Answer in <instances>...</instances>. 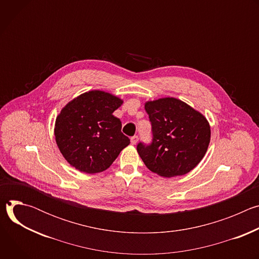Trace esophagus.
Instances as JSON below:
<instances>
[{"mask_svg": "<svg viewBox=\"0 0 259 259\" xmlns=\"http://www.w3.org/2000/svg\"><path fill=\"white\" fill-rule=\"evenodd\" d=\"M137 141H138V136L137 135H134V136L131 137V144L135 145L137 143Z\"/></svg>", "mask_w": 259, "mask_h": 259, "instance_id": "esophagus-1", "label": "esophagus"}]
</instances>
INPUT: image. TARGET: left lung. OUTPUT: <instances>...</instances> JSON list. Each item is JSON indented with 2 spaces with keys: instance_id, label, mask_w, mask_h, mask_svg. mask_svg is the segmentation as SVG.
Listing matches in <instances>:
<instances>
[{
  "instance_id": "left-lung-1",
  "label": "left lung",
  "mask_w": 259,
  "mask_h": 259,
  "mask_svg": "<svg viewBox=\"0 0 259 259\" xmlns=\"http://www.w3.org/2000/svg\"><path fill=\"white\" fill-rule=\"evenodd\" d=\"M144 108L153 133L151 144H137V152L145 166L163 177L189 173L207 152L211 136L207 119L173 97L147 101Z\"/></svg>"
}]
</instances>
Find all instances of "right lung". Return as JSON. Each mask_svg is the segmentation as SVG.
Masks as SVG:
<instances>
[{
    "label": "right lung",
    "instance_id": "right-lung-1",
    "mask_svg": "<svg viewBox=\"0 0 259 259\" xmlns=\"http://www.w3.org/2000/svg\"><path fill=\"white\" fill-rule=\"evenodd\" d=\"M123 100L92 90L69 101L55 121V140L64 159L77 170L94 174L106 170L130 139L113 113Z\"/></svg>",
    "mask_w": 259,
    "mask_h": 259
}]
</instances>
